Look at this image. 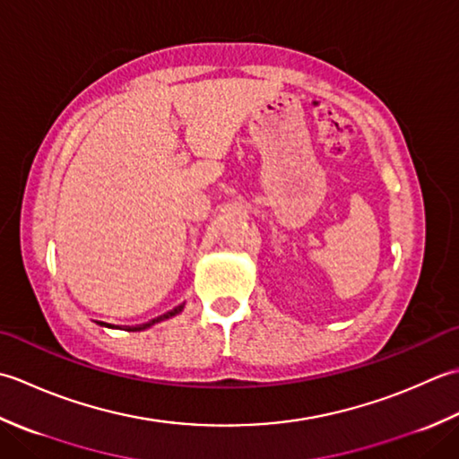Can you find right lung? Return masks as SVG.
<instances>
[{"label":"right lung","instance_id":"obj_1","mask_svg":"<svg viewBox=\"0 0 459 459\" xmlns=\"http://www.w3.org/2000/svg\"><path fill=\"white\" fill-rule=\"evenodd\" d=\"M184 311V303L182 305H178V307H174L172 311H168V313H164V315H160V316H156V319H152V321H148V323H143V325H136V326H126L125 331H130V333H140V331H146V329H151L152 325H156V323H160V321H166V319H172V316H176V315H180ZM97 325H100V326H108V329H120V326H115V325H108V323H102V321H97Z\"/></svg>","mask_w":459,"mask_h":459}]
</instances>
